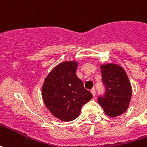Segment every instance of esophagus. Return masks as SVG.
Here are the masks:
<instances>
[{
  "instance_id": "1",
  "label": "esophagus",
  "mask_w": 147,
  "mask_h": 147,
  "mask_svg": "<svg viewBox=\"0 0 147 147\" xmlns=\"http://www.w3.org/2000/svg\"><path fill=\"white\" fill-rule=\"evenodd\" d=\"M90 92L92 93V94H93V96H95V95H96V90H95V89H94V88H93L92 90H90Z\"/></svg>"
}]
</instances>
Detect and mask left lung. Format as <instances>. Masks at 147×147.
<instances>
[{"instance_id":"obj_1","label":"left lung","mask_w":147,"mask_h":147,"mask_svg":"<svg viewBox=\"0 0 147 147\" xmlns=\"http://www.w3.org/2000/svg\"><path fill=\"white\" fill-rule=\"evenodd\" d=\"M102 81L106 91L99 96L98 103L110 117H117L125 113L129 107L131 96V87L127 74L116 64L100 66Z\"/></svg>"}]
</instances>
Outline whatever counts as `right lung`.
Returning a JSON list of instances; mask_svg holds the SVG:
<instances>
[{
	"instance_id": "1",
	"label": "right lung",
	"mask_w": 147,
	"mask_h": 147,
	"mask_svg": "<svg viewBox=\"0 0 147 147\" xmlns=\"http://www.w3.org/2000/svg\"><path fill=\"white\" fill-rule=\"evenodd\" d=\"M77 61L60 63L48 74L42 86V96L47 108L54 117L71 121L78 117L81 108L93 98L77 77Z\"/></svg>"
}]
</instances>
